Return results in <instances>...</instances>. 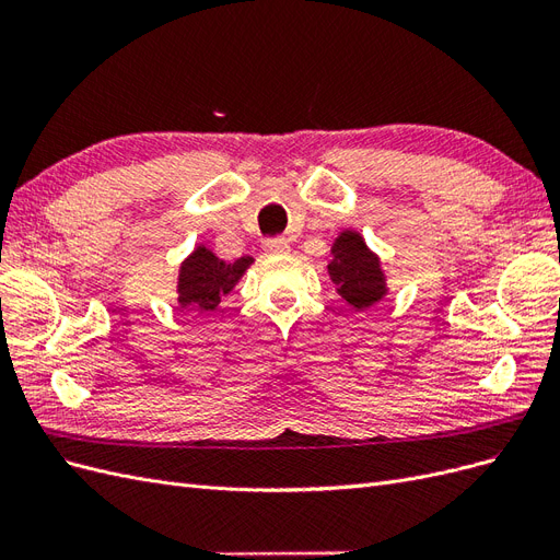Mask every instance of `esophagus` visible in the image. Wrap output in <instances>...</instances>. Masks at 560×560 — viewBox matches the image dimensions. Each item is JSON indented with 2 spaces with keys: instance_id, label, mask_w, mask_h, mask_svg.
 Masks as SVG:
<instances>
[{
  "instance_id": "1",
  "label": "esophagus",
  "mask_w": 560,
  "mask_h": 560,
  "mask_svg": "<svg viewBox=\"0 0 560 560\" xmlns=\"http://www.w3.org/2000/svg\"><path fill=\"white\" fill-rule=\"evenodd\" d=\"M264 249L268 254H287L292 247H290V243H287L284 238H266L264 241Z\"/></svg>"
}]
</instances>
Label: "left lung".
Segmentation results:
<instances>
[{
    "label": "left lung",
    "instance_id": "obj_1",
    "mask_svg": "<svg viewBox=\"0 0 560 560\" xmlns=\"http://www.w3.org/2000/svg\"><path fill=\"white\" fill-rule=\"evenodd\" d=\"M327 268L336 292L354 311L374 306L387 294L381 259L366 247L358 231H343L338 235L331 245V261Z\"/></svg>",
    "mask_w": 560,
    "mask_h": 560
}]
</instances>
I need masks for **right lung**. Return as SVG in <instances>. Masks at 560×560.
I'll return each instance as SVG.
<instances>
[{"instance_id":"obj_1","label":"right lung","mask_w":560,"mask_h":560,"mask_svg":"<svg viewBox=\"0 0 560 560\" xmlns=\"http://www.w3.org/2000/svg\"><path fill=\"white\" fill-rule=\"evenodd\" d=\"M252 264V257L222 261L212 249L198 245L179 266L177 303L198 313L214 311Z\"/></svg>"}]
</instances>
